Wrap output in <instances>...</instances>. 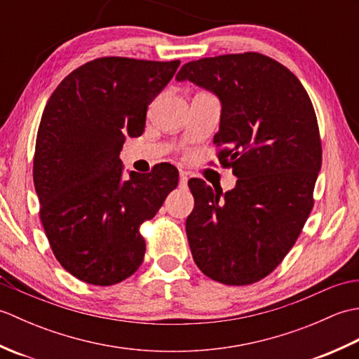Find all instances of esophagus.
Returning a JSON list of instances; mask_svg holds the SVG:
<instances>
[{
    "mask_svg": "<svg viewBox=\"0 0 359 359\" xmlns=\"http://www.w3.org/2000/svg\"><path fill=\"white\" fill-rule=\"evenodd\" d=\"M179 187L182 189H185L188 187V172L180 171V180H179Z\"/></svg>",
    "mask_w": 359,
    "mask_h": 359,
    "instance_id": "1",
    "label": "esophagus"
}]
</instances>
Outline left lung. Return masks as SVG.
Listing matches in <instances>:
<instances>
[{"label": "left lung", "mask_w": 359, "mask_h": 359, "mask_svg": "<svg viewBox=\"0 0 359 359\" xmlns=\"http://www.w3.org/2000/svg\"><path fill=\"white\" fill-rule=\"evenodd\" d=\"M175 79L220 98L212 143L220 165L239 177L224 196L202 179L188 182L193 259L212 280L255 284L284 261L313 208L323 162L313 104L293 72L259 52L196 60Z\"/></svg>", "instance_id": "left-lung-1"}]
</instances>
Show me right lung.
<instances>
[{"label":"right lung","mask_w":359,"mask_h":359,"mask_svg":"<svg viewBox=\"0 0 359 359\" xmlns=\"http://www.w3.org/2000/svg\"><path fill=\"white\" fill-rule=\"evenodd\" d=\"M180 62L102 57L72 71L53 90L38 126L34 184L52 253L72 276L114 285L143 262V222L177 187L160 163L121 179L126 137L144 131L148 104Z\"/></svg>","instance_id":"1"}]
</instances>
